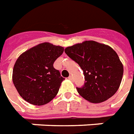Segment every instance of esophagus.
<instances>
[{"label":"esophagus","instance_id":"1","mask_svg":"<svg viewBox=\"0 0 134 134\" xmlns=\"http://www.w3.org/2000/svg\"><path fill=\"white\" fill-rule=\"evenodd\" d=\"M69 80H71V81H72V80H73V77H72V76H71V75H70L69 77Z\"/></svg>","mask_w":134,"mask_h":134}]
</instances>
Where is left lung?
<instances>
[{
    "label": "left lung",
    "instance_id": "8db88e82",
    "mask_svg": "<svg viewBox=\"0 0 134 134\" xmlns=\"http://www.w3.org/2000/svg\"><path fill=\"white\" fill-rule=\"evenodd\" d=\"M65 52L83 71L85 84L77 90L84 99L94 104L101 103L119 90L124 68L118 54L109 45L84 41L65 48Z\"/></svg>",
    "mask_w": 134,
    "mask_h": 134
}]
</instances>
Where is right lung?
<instances>
[{
	"label": "right lung",
	"instance_id": "obj_1",
	"mask_svg": "<svg viewBox=\"0 0 134 134\" xmlns=\"http://www.w3.org/2000/svg\"><path fill=\"white\" fill-rule=\"evenodd\" d=\"M63 51V47L43 42L18 57L13 67V82L24 100L41 106L57 95L65 79L53 64Z\"/></svg>",
	"mask_w": 134,
	"mask_h": 134
}]
</instances>
